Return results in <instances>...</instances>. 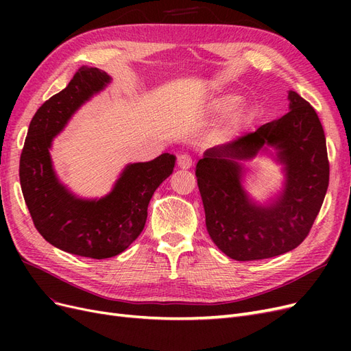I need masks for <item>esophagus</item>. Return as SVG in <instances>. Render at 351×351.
I'll return each mask as SVG.
<instances>
[{"instance_id": "obj_1", "label": "esophagus", "mask_w": 351, "mask_h": 351, "mask_svg": "<svg viewBox=\"0 0 351 351\" xmlns=\"http://www.w3.org/2000/svg\"><path fill=\"white\" fill-rule=\"evenodd\" d=\"M177 164H178L180 168H183V169L190 168V167H192V158H190L189 154H178Z\"/></svg>"}]
</instances>
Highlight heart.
I'll list each match as a JSON object with an SVG mask.
<instances>
[{
    "mask_svg": "<svg viewBox=\"0 0 351 351\" xmlns=\"http://www.w3.org/2000/svg\"><path fill=\"white\" fill-rule=\"evenodd\" d=\"M237 98L236 97H226L219 101V107L222 108H231L232 105H236Z\"/></svg>",
    "mask_w": 351,
    "mask_h": 351,
    "instance_id": "b5f03b06",
    "label": "heart"
}]
</instances>
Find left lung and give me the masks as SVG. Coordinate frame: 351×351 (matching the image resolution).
I'll use <instances>...</instances> for the list:
<instances>
[{"label": "left lung", "instance_id": "1", "mask_svg": "<svg viewBox=\"0 0 351 351\" xmlns=\"http://www.w3.org/2000/svg\"><path fill=\"white\" fill-rule=\"evenodd\" d=\"M289 112L204 154L196 178L209 236L236 261H259L295 249L307 237L324 204L329 162L322 124L312 105L289 92ZM271 145L285 165L283 193L267 207L242 189L239 162Z\"/></svg>", "mask_w": 351, "mask_h": 351}]
</instances>
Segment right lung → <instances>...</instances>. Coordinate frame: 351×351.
Returning a JSON list of instances; mask_svg holds the SVG:
<instances>
[{
	"label": "right lung",
	"mask_w": 351,
	"mask_h": 351,
	"mask_svg": "<svg viewBox=\"0 0 351 351\" xmlns=\"http://www.w3.org/2000/svg\"><path fill=\"white\" fill-rule=\"evenodd\" d=\"M110 82L99 69L80 67L66 89L42 104L29 124L19 168L23 197L39 234L52 246L92 259L115 256L139 237L154 192L176 165L171 154L127 165L111 193L101 199H80L60 183L49 155L52 139Z\"/></svg>",
	"instance_id": "add662e5"
}]
</instances>
